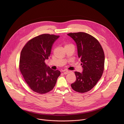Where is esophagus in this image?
Instances as JSON below:
<instances>
[{"label": "esophagus", "mask_w": 124, "mask_h": 124, "mask_svg": "<svg viewBox=\"0 0 124 124\" xmlns=\"http://www.w3.org/2000/svg\"><path fill=\"white\" fill-rule=\"evenodd\" d=\"M63 73H64V75H66V74H68V73L70 72V71H69V70H63Z\"/></svg>", "instance_id": "esophagus-1"}]
</instances>
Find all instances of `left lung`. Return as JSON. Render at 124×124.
Masks as SVG:
<instances>
[{
  "label": "left lung",
  "mask_w": 124,
  "mask_h": 124,
  "mask_svg": "<svg viewBox=\"0 0 124 124\" xmlns=\"http://www.w3.org/2000/svg\"><path fill=\"white\" fill-rule=\"evenodd\" d=\"M67 35L77 44L78 56L83 68L82 73L75 72L76 80L71 84V87L76 92H87L96 85L103 72V49L95 38L86 33H70Z\"/></svg>",
  "instance_id": "8db88e82"
}]
</instances>
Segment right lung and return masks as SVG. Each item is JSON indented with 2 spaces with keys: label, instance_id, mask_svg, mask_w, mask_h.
I'll return each instance as SVG.
<instances>
[{
  "label": "right lung",
  "instance_id": "obj_1",
  "mask_svg": "<svg viewBox=\"0 0 124 124\" xmlns=\"http://www.w3.org/2000/svg\"><path fill=\"white\" fill-rule=\"evenodd\" d=\"M59 36L44 34L29 40L22 50L20 70L30 89L39 94L53 89L60 75L58 70H53L45 63L50 56L54 42Z\"/></svg>",
  "mask_w": 124,
  "mask_h": 124
}]
</instances>
